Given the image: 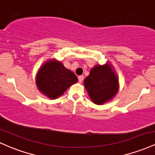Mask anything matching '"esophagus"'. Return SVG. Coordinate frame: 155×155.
<instances>
[{"instance_id":"34e87169","label":"esophagus","mask_w":155,"mask_h":155,"mask_svg":"<svg viewBox=\"0 0 155 155\" xmlns=\"http://www.w3.org/2000/svg\"><path fill=\"white\" fill-rule=\"evenodd\" d=\"M83 78H84V77H83V75H81V76H78V81H79V82H82V81H83Z\"/></svg>"}]
</instances>
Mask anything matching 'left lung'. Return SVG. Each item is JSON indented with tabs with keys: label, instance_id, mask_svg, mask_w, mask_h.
Segmentation results:
<instances>
[{
	"label": "left lung",
	"instance_id": "1",
	"mask_svg": "<svg viewBox=\"0 0 155 155\" xmlns=\"http://www.w3.org/2000/svg\"><path fill=\"white\" fill-rule=\"evenodd\" d=\"M84 86L94 103L102 105L117 93L119 81L110 64L97 65L84 80Z\"/></svg>",
	"mask_w": 155,
	"mask_h": 155
}]
</instances>
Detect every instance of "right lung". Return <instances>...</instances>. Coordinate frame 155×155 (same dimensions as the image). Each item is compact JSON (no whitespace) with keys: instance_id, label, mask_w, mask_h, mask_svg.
<instances>
[{"instance_id":"add662e5","label":"right lung","mask_w":155,"mask_h":155,"mask_svg":"<svg viewBox=\"0 0 155 155\" xmlns=\"http://www.w3.org/2000/svg\"><path fill=\"white\" fill-rule=\"evenodd\" d=\"M36 86L43 94L50 99L58 98L72 84L78 82V78L61 62L54 59L47 61L38 71Z\"/></svg>"}]
</instances>
